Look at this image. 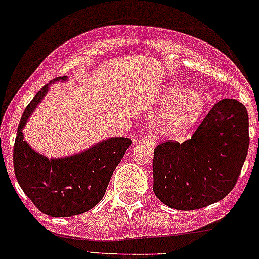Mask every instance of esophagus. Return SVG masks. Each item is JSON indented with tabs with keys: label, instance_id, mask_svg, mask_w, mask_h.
<instances>
[{
	"label": "esophagus",
	"instance_id": "1",
	"mask_svg": "<svg viewBox=\"0 0 259 259\" xmlns=\"http://www.w3.org/2000/svg\"><path fill=\"white\" fill-rule=\"evenodd\" d=\"M139 143H143V144H149L150 146L155 145V135L151 132H146L144 137L142 138V140H139Z\"/></svg>",
	"mask_w": 259,
	"mask_h": 259
}]
</instances>
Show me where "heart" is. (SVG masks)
Here are the masks:
<instances>
[{
	"label": "heart",
	"mask_w": 259,
	"mask_h": 259,
	"mask_svg": "<svg viewBox=\"0 0 259 259\" xmlns=\"http://www.w3.org/2000/svg\"><path fill=\"white\" fill-rule=\"evenodd\" d=\"M161 103L171 106L159 120V129L168 137L179 138L194 129L208 108V96L183 83H171L164 90Z\"/></svg>",
	"instance_id": "obj_1"
}]
</instances>
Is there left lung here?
<instances>
[{
  "mask_svg": "<svg viewBox=\"0 0 259 259\" xmlns=\"http://www.w3.org/2000/svg\"><path fill=\"white\" fill-rule=\"evenodd\" d=\"M245 106L223 99L182 144L166 142L154 150L153 190L173 209L194 210L223 199L236 185L249 146Z\"/></svg>",
  "mask_w": 259,
  "mask_h": 259,
  "instance_id": "8db88e82",
  "label": "left lung"
}]
</instances>
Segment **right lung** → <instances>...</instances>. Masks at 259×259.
Returning <instances> with one entry per match:
<instances>
[{
	"label": "right lung",
	"instance_id": "1",
	"mask_svg": "<svg viewBox=\"0 0 259 259\" xmlns=\"http://www.w3.org/2000/svg\"><path fill=\"white\" fill-rule=\"evenodd\" d=\"M44 86L23 111L14 146V169L18 184L38 210L50 217H72L95 207L106 192L111 176L132 144L129 138L103 139L64 158H48L25 140L23 129L50 86Z\"/></svg>",
	"mask_w": 259,
	"mask_h": 259
}]
</instances>
